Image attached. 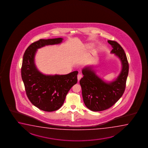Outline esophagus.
Here are the masks:
<instances>
[{"mask_svg": "<svg viewBox=\"0 0 148 148\" xmlns=\"http://www.w3.org/2000/svg\"><path fill=\"white\" fill-rule=\"evenodd\" d=\"M82 77V75H80V74H79L78 75V81H79L81 79V78Z\"/></svg>", "mask_w": 148, "mask_h": 148, "instance_id": "esophagus-1", "label": "esophagus"}]
</instances>
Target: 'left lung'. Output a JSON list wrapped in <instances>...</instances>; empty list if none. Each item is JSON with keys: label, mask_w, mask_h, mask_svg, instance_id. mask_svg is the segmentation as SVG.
Here are the masks:
<instances>
[{"label": "left lung", "mask_w": 148, "mask_h": 148, "mask_svg": "<svg viewBox=\"0 0 148 148\" xmlns=\"http://www.w3.org/2000/svg\"><path fill=\"white\" fill-rule=\"evenodd\" d=\"M112 50L111 54L120 60L121 70L117 78L106 81L96 74L93 65L86 66L82 70L83 77L80 81L83 101L93 111H101L110 108L123 95L125 88L129 65L123 48L114 41L108 40Z\"/></svg>", "instance_id": "left-lung-1"}]
</instances>
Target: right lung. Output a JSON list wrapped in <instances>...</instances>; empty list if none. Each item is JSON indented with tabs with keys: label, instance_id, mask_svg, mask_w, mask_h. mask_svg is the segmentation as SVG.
<instances>
[{
	"label": "right lung",
	"instance_id": "1",
	"mask_svg": "<svg viewBox=\"0 0 148 148\" xmlns=\"http://www.w3.org/2000/svg\"><path fill=\"white\" fill-rule=\"evenodd\" d=\"M63 40L62 38L40 39L31 44L23 56L21 75L27 96L33 105L47 112L60 109L68 92L78 81V71L67 75H45L36 65L38 49L46 45H60Z\"/></svg>",
	"mask_w": 148,
	"mask_h": 148
}]
</instances>
